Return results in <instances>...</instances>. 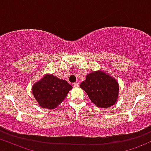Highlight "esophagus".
<instances>
[{
    "mask_svg": "<svg viewBox=\"0 0 151 151\" xmlns=\"http://www.w3.org/2000/svg\"><path fill=\"white\" fill-rule=\"evenodd\" d=\"M73 87H75V88L78 87V83H77V82L74 83L73 84Z\"/></svg>",
    "mask_w": 151,
    "mask_h": 151,
    "instance_id": "1",
    "label": "esophagus"
}]
</instances>
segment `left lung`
Here are the masks:
<instances>
[{
	"label": "left lung",
	"instance_id": "obj_1",
	"mask_svg": "<svg viewBox=\"0 0 151 151\" xmlns=\"http://www.w3.org/2000/svg\"><path fill=\"white\" fill-rule=\"evenodd\" d=\"M80 86L98 108L111 107L118 101L119 93L118 81L103 70L90 73Z\"/></svg>",
	"mask_w": 151,
	"mask_h": 151
}]
</instances>
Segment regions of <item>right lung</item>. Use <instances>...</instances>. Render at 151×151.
Listing matches in <instances>:
<instances>
[{"label":"right lung","instance_id":"add662e5","mask_svg":"<svg viewBox=\"0 0 151 151\" xmlns=\"http://www.w3.org/2000/svg\"><path fill=\"white\" fill-rule=\"evenodd\" d=\"M73 88L65 80L53 74H45L32 86V93L40 107L47 109L57 108Z\"/></svg>","mask_w":151,"mask_h":151}]
</instances>
